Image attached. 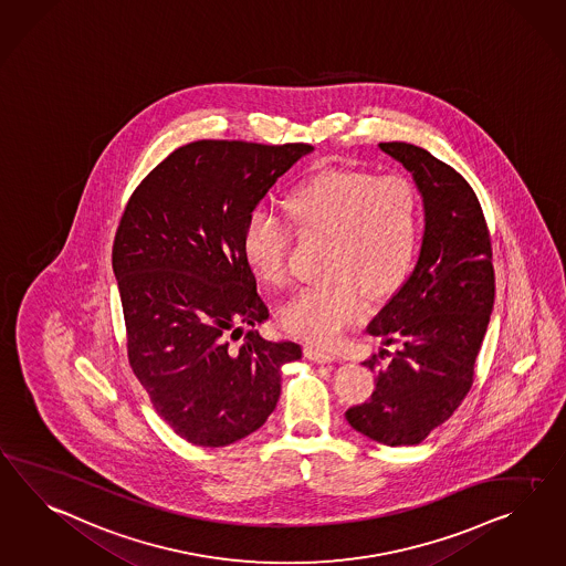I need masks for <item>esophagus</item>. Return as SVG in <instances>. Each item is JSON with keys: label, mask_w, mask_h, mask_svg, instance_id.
<instances>
[{"label": "esophagus", "mask_w": 566, "mask_h": 566, "mask_svg": "<svg viewBox=\"0 0 566 566\" xmlns=\"http://www.w3.org/2000/svg\"><path fill=\"white\" fill-rule=\"evenodd\" d=\"M305 357L316 363L336 361V355H334V353H328V350L318 347H305Z\"/></svg>", "instance_id": "1"}]
</instances>
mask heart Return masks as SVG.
I'll list each match as a JSON object with an SVG mask.
<instances>
[{
  "label": "heart",
  "mask_w": 566,
  "mask_h": 566,
  "mask_svg": "<svg viewBox=\"0 0 566 566\" xmlns=\"http://www.w3.org/2000/svg\"><path fill=\"white\" fill-rule=\"evenodd\" d=\"M285 211L300 235L326 238L324 275L333 281L297 293L281 310V324L293 336L333 345L361 318L365 290L379 297L410 271L422 228L419 189L400 172L331 170L295 185ZM290 222L256 207L242 230L244 259L271 287L290 283Z\"/></svg>",
  "instance_id": "b5f03b06"
}]
</instances>
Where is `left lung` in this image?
<instances>
[{"instance_id": "obj_1", "label": "left lung", "mask_w": 566, "mask_h": 566, "mask_svg": "<svg viewBox=\"0 0 566 566\" xmlns=\"http://www.w3.org/2000/svg\"><path fill=\"white\" fill-rule=\"evenodd\" d=\"M379 147L415 176L427 226L415 271L367 326L386 345L363 361L376 371V391L345 417L355 431L398 448L427 439L472 390L493 312V244L464 176L422 147Z\"/></svg>"}]
</instances>
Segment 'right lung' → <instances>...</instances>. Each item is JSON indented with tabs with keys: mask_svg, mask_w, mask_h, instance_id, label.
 Wrapping results in <instances>:
<instances>
[{
	"mask_svg": "<svg viewBox=\"0 0 566 566\" xmlns=\"http://www.w3.org/2000/svg\"><path fill=\"white\" fill-rule=\"evenodd\" d=\"M314 147L201 139L133 190L113 244L130 369L176 436L223 448L261 429L297 343L242 326L269 318L242 252L248 213Z\"/></svg>",
	"mask_w": 566,
	"mask_h": 566,
	"instance_id": "obj_1",
	"label": "right lung"
}]
</instances>
